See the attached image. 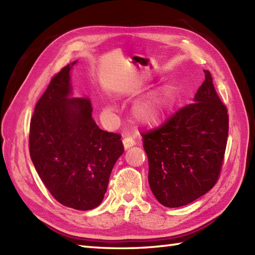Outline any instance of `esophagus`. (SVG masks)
Wrapping results in <instances>:
<instances>
[{"instance_id":"1","label":"esophagus","mask_w":255,"mask_h":255,"mask_svg":"<svg viewBox=\"0 0 255 255\" xmlns=\"http://www.w3.org/2000/svg\"><path fill=\"white\" fill-rule=\"evenodd\" d=\"M123 142H124V147L128 149V148H130V147H132V145L136 144V139H134L131 136H127V137L124 138Z\"/></svg>"}]
</instances>
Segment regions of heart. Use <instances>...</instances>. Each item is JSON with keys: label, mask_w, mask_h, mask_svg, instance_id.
Listing matches in <instances>:
<instances>
[{"label": "heart", "mask_w": 255, "mask_h": 255, "mask_svg": "<svg viewBox=\"0 0 255 255\" xmlns=\"http://www.w3.org/2000/svg\"><path fill=\"white\" fill-rule=\"evenodd\" d=\"M166 107L167 102L165 100L144 102L136 107L134 114L139 121L143 123H153L159 121Z\"/></svg>", "instance_id": "1"}]
</instances>
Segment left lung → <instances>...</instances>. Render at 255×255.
I'll return each mask as SVG.
<instances>
[{
  "label": "left lung",
  "mask_w": 255,
  "mask_h": 255,
  "mask_svg": "<svg viewBox=\"0 0 255 255\" xmlns=\"http://www.w3.org/2000/svg\"><path fill=\"white\" fill-rule=\"evenodd\" d=\"M204 72L194 103L180 108L161 126L141 132L149 185L165 207H181L203 196L216 185L223 169L228 111L210 72Z\"/></svg>",
  "instance_id": "obj_1"
}]
</instances>
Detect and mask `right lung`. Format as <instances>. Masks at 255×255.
<instances>
[{
  "label": "right lung",
  "mask_w": 255,
  "mask_h": 255,
  "mask_svg": "<svg viewBox=\"0 0 255 255\" xmlns=\"http://www.w3.org/2000/svg\"><path fill=\"white\" fill-rule=\"evenodd\" d=\"M74 63L53 75L37 102L30 119L29 153L38 175L57 202L90 210L104 198L124 144L121 134L97 126L90 97H69Z\"/></svg>",
  "instance_id": "add662e5"
}]
</instances>
